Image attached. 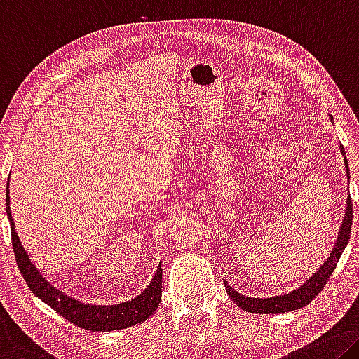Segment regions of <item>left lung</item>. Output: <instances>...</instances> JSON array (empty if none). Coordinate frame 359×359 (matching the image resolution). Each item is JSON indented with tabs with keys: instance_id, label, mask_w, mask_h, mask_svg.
<instances>
[{
	"instance_id": "1",
	"label": "left lung",
	"mask_w": 359,
	"mask_h": 359,
	"mask_svg": "<svg viewBox=\"0 0 359 359\" xmlns=\"http://www.w3.org/2000/svg\"><path fill=\"white\" fill-rule=\"evenodd\" d=\"M329 121L334 123V118L331 113H327ZM340 153L344 155V161H345V169H346V177L350 180V170H348V161L345 158V150L344 147L340 145ZM351 222H353V206H351V198L348 195L346 198V210H345V217L342 225H340L339 230V236L337 241H335V246L332 249V252L326 262L318 269L313 275L306 280L302 286L295 289V291H291L287 294H281V295H275V297H249V295H243L238 291H235L229 283H225V289L229 297L235 302L238 306H241L244 311L249 313H259V315H278V313H287V311H294L299 309H304V306L309 305L313 299L320 294L326 283L329 280V276L332 275V271L335 270V265L342 255L344 249L346 248V244L350 241V233H351Z\"/></svg>"
}]
</instances>
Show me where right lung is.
Segmentation results:
<instances>
[{
  "mask_svg": "<svg viewBox=\"0 0 359 359\" xmlns=\"http://www.w3.org/2000/svg\"><path fill=\"white\" fill-rule=\"evenodd\" d=\"M6 214H8L11 225V236H13L14 255L19 265V270L27 281L30 291L41 299L44 304H48L50 309L55 310L70 323L79 326L86 331L93 332H110L118 329H126L140 324L156 311L159 302H161V283H163V269L159 262L158 270L153 276L151 283L140 295H135L134 299L128 302L115 304V305H89L83 304L72 295H67L60 289L54 287L41 273L36 270L35 264H32V259L28 257L27 251L22 246V243L17 236L15 225L11 214L9 203V182L6 187Z\"/></svg>",
  "mask_w": 359,
  "mask_h": 359,
  "instance_id": "right-lung-1",
  "label": "right lung"
}]
</instances>
